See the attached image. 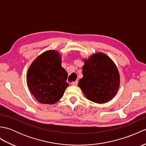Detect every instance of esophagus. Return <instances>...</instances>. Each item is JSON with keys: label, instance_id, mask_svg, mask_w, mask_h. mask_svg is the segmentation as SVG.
<instances>
[{"label": "esophagus", "instance_id": "esophagus-1", "mask_svg": "<svg viewBox=\"0 0 146 146\" xmlns=\"http://www.w3.org/2000/svg\"><path fill=\"white\" fill-rule=\"evenodd\" d=\"M78 81H75V82H71V84L72 85H74V86H76V85H78Z\"/></svg>", "mask_w": 146, "mask_h": 146}]
</instances>
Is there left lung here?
<instances>
[{"mask_svg":"<svg viewBox=\"0 0 146 146\" xmlns=\"http://www.w3.org/2000/svg\"><path fill=\"white\" fill-rule=\"evenodd\" d=\"M83 78L78 86L88 100L104 104L112 99L120 85L119 73L115 64L103 53L93 54L85 60Z\"/></svg>","mask_w":146,"mask_h":146,"instance_id":"1","label":"left lung"}]
</instances>
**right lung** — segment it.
<instances>
[{
	"instance_id": "right-lung-1",
	"label": "right lung",
	"mask_w": 146,
	"mask_h": 146,
	"mask_svg": "<svg viewBox=\"0 0 146 146\" xmlns=\"http://www.w3.org/2000/svg\"><path fill=\"white\" fill-rule=\"evenodd\" d=\"M68 74L61 66L60 54L54 50L43 52L34 61L27 71V85L39 102L54 104L69 86Z\"/></svg>"
}]
</instances>
